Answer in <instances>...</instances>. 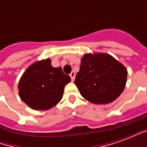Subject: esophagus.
<instances>
[{
	"label": "esophagus",
	"instance_id": "1",
	"mask_svg": "<svg viewBox=\"0 0 147 147\" xmlns=\"http://www.w3.org/2000/svg\"><path fill=\"white\" fill-rule=\"evenodd\" d=\"M70 77L71 79V81H74V80H75V77H76V73H75V71H71L70 73Z\"/></svg>",
	"mask_w": 147,
	"mask_h": 147
}]
</instances>
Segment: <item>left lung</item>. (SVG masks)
Segmentation results:
<instances>
[{"mask_svg":"<svg viewBox=\"0 0 147 147\" xmlns=\"http://www.w3.org/2000/svg\"><path fill=\"white\" fill-rule=\"evenodd\" d=\"M127 76L126 68L110 55L85 54L75 84L87 101L94 104H108L123 92Z\"/></svg>","mask_w":147,"mask_h":147,"instance_id":"obj_1","label":"left lung"}]
</instances>
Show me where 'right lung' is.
Returning a JSON list of instances; mask_svg holds the SVG:
<instances>
[{
	"label": "right lung",
	"mask_w": 147,
	"mask_h": 147,
	"mask_svg": "<svg viewBox=\"0 0 147 147\" xmlns=\"http://www.w3.org/2000/svg\"><path fill=\"white\" fill-rule=\"evenodd\" d=\"M71 81L61 67H53L49 59L38 61L27 68L19 83L22 101L36 110H46L60 102L64 88Z\"/></svg>",
	"instance_id": "right-lung-1"
}]
</instances>
